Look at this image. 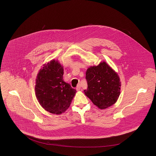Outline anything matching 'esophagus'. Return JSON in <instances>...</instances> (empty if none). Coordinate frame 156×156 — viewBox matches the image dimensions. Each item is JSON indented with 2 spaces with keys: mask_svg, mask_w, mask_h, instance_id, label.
Returning <instances> with one entry per match:
<instances>
[{
  "mask_svg": "<svg viewBox=\"0 0 156 156\" xmlns=\"http://www.w3.org/2000/svg\"><path fill=\"white\" fill-rule=\"evenodd\" d=\"M80 89H81V85L80 84H78L77 87H76V90L77 91H79Z\"/></svg>",
  "mask_w": 156,
  "mask_h": 156,
  "instance_id": "esophagus-1",
  "label": "esophagus"
}]
</instances>
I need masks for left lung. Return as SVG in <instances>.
<instances>
[{
	"mask_svg": "<svg viewBox=\"0 0 156 156\" xmlns=\"http://www.w3.org/2000/svg\"><path fill=\"white\" fill-rule=\"evenodd\" d=\"M86 79L88 88L84 90L85 94L99 109H106L116 102L120 95V79L106 62L88 68Z\"/></svg>",
	"mask_w": 156,
	"mask_h": 156,
	"instance_id": "left-lung-1",
	"label": "left lung"
}]
</instances>
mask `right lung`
<instances>
[{
  "label": "right lung",
  "instance_id": "right-lung-1",
  "mask_svg": "<svg viewBox=\"0 0 156 156\" xmlns=\"http://www.w3.org/2000/svg\"><path fill=\"white\" fill-rule=\"evenodd\" d=\"M64 68L53 59L39 71L35 94L40 105L53 114H61L69 107L76 90L63 80Z\"/></svg>",
  "mask_w": 156,
  "mask_h": 156
}]
</instances>
